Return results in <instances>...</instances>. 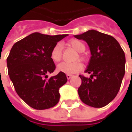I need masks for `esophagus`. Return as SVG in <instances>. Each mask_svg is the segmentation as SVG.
Here are the masks:
<instances>
[{"label": "esophagus", "mask_w": 132, "mask_h": 132, "mask_svg": "<svg viewBox=\"0 0 132 132\" xmlns=\"http://www.w3.org/2000/svg\"><path fill=\"white\" fill-rule=\"evenodd\" d=\"M66 76H67V79H71V77H72V75H70V74H67V75H66Z\"/></svg>", "instance_id": "esophagus-1"}]
</instances>
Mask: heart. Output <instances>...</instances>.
I'll use <instances>...</instances> for the list:
<instances>
[{
  "label": "heart",
  "instance_id": "b5f03b06",
  "mask_svg": "<svg viewBox=\"0 0 132 132\" xmlns=\"http://www.w3.org/2000/svg\"><path fill=\"white\" fill-rule=\"evenodd\" d=\"M69 45L75 49L78 52H82L85 49V45L83 43H81L79 40L73 39L69 42ZM62 54V46L60 43L56 44L51 50V58L53 62H57L61 60ZM83 68L82 64L79 62H62L57 65V70L59 72L64 73L66 74H74L79 73Z\"/></svg>",
  "mask_w": 132,
  "mask_h": 132
}]
</instances>
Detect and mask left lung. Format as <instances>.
Wrapping results in <instances>:
<instances>
[{"instance_id":"obj_1","label":"left lung","mask_w":132,"mask_h":132,"mask_svg":"<svg viewBox=\"0 0 132 132\" xmlns=\"http://www.w3.org/2000/svg\"><path fill=\"white\" fill-rule=\"evenodd\" d=\"M74 37L84 40L91 53L85 70L90 74V78L79 76L81 79L78 89L80 99L92 107L105 106L117 95L124 77V52L113 37L95 30H89Z\"/></svg>"}]
</instances>
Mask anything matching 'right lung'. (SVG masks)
<instances>
[{"mask_svg": "<svg viewBox=\"0 0 132 132\" xmlns=\"http://www.w3.org/2000/svg\"><path fill=\"white\" fill-rule=\"evenodd\" d=\"M68 36L31 34L12 46L6 59L9 78L20 98L35 109H46L59 101V88L68 81L59 72L48 79L56 66L51 52L59 41Z\"/></svg>", "mask_w": 132, "mask_h": 132, "instance_id": "obj_1", "label": "right lung"}]
</instances>
